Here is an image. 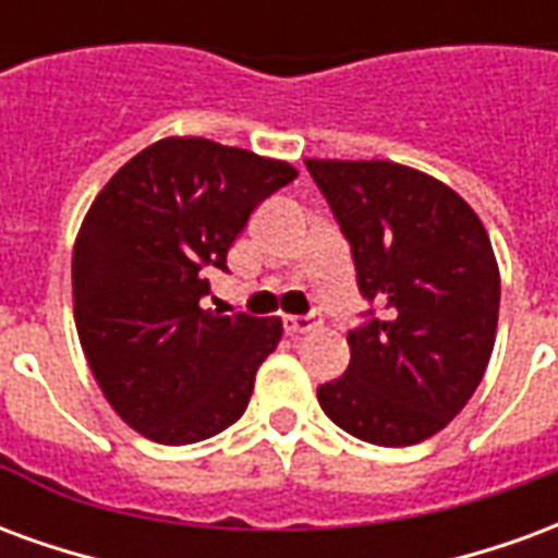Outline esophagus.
<instances>
[{"label":"esophagus","mask_w":558,"mask_h":558,"mask_svg":"<svg viewBox=\"0 0 558 558\" xmlns=\"http://www.w3.org/2000/svg\"><path fill=\"white\" fill-rule=\"evenodd\" d=\"M316 326H319V319H314V316H287V319H283V328H287L290 338L307 335V331H314Z\"/></svg>","instance_id":"1"}]
</instances>
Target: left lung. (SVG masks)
Returning a JSON list of instances; mask_svg holds the SVG:
<instances>
[{
	"mask_svg": "<svg viewBox=\"0 0 558 558\" xmlns=\"http://www.w3.org/2000/svg\"><path fill=\"white\" fill-rule=\"evenodd\" d=\"M350 239L359 290L383 307L352 328L350 367L319 407L364 442L430 439L475 395L496 343L499 266L463 196L395 160L307 158Z\"/></svg>",
	"mask_w": 558,
	"mask_h": 558,
	"instance_id": "8db88e82",
	"label": "left lung"
}]
</instances>
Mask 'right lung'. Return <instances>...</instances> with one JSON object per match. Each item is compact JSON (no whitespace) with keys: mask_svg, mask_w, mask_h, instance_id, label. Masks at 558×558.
Instances as JSON below:
<instances>
[{"mask_svg":"<svg viewBox=\"0 0 558 558\" xmlns=\"http://www.w3.org/2000/svg\"><path fill=\"white\" fill-rule=\"evenodd\" d=\"M295 175L247 148L163 137L95 196L71 259L74 323L101 395L140 436L191 445L247 410L283 323L223 316L199 299L254 208Z\"/></svg>","mask_w":558,"mask_h":558,"instance_id":"obj_1","label":"right lung"}]
</instances>
